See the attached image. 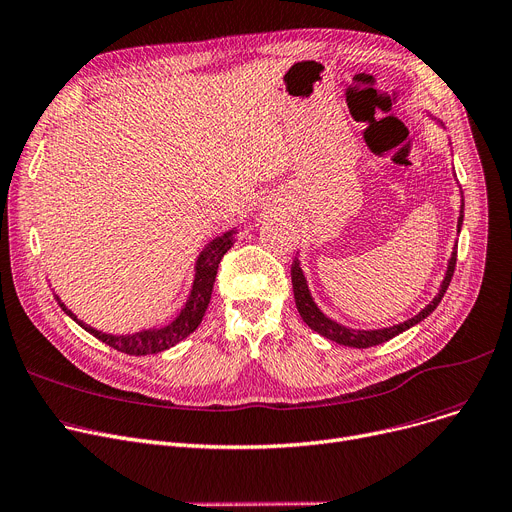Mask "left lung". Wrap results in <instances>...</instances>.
Returning <instances> with one entry per match:
<instances>
[{"mask_svg":"<svg viewBox=\"0 0 512 512\" xmlns=\"http://www.w3.org/2000/svg\"><path fill=\"white\" fill-rule=\"evenodd\" d=\"M461 225H463V206H461V217H459V231H461ZM455 266H457V248L453 252V256H450V262H448V270H446V277L440 285V291L438 295L432 299V302L419 312L417 316L409 318L407 322H401L397 326H388V328H382V330H353V328H347V326H341L337 322H333L330 318H326L314 304V299L308 291V285H306V277L302 273V268H299V262L293 260L291 264V283H293V295H295V306H297V312L299 316L304 318V322L316 330L318 335H322L324 339H330L335 341L339 345H347V347H355V349H368V347H374V345H380V343H386L388 339L397 337L399 333H403V330L411 328L413 324L422 322L424 318H428L436 306L440 304V299L444 297L448 285H450V279H453V273H455Z\"/></svg>","mask_w":512,"mask_h":512,"instance_id":"obj_1","label":"left lung"}]
</instances>
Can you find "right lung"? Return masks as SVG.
I'll list each match as a JSON object with an SVG mask.
<instances>
[{"label": "right lung", "mask_w": 512, "mask_h": 512, "mask_svg": "<svg viewBox=\"0 0 512 512\" xmlns=\"http://www.w3.org/2000/svg\"><path fill=\"white\" fill-rule=\"evenodd\" d=\"M231 235H233V231L213 239V242L204 248V252L200 254V258L196 262V279H194L192 293H190L186 308L179 312V316L171 324H167L163 328L142 330V333H136V335H107V333H101V330L86 326L62 302H59V299L57 302L70 318H74L86 330V333L97 337L99 341L107 343L109 347H113L117 351L128 353V355H148V353L165 351V349L173 347L175 343L186 339L190 333H194L198 324L202 322V316L210 302V295H213V285L217 279L219 264H221L223 256L227 254V250L233 246Z\"/></svg>", "instance_id": "obj_1"}]
</instances>
